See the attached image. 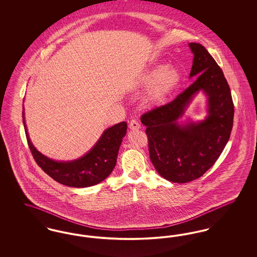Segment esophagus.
Instances as JSON below:
<instances>
[{"mask_svg": "<svg viewBox=\"0 0 257 257\" xmlns=\"http://www.w3.org/2000/svg\"><path fill=\"white\" fill-rule=\"evenodd\" d=\"M129 128L131 129V130H139L140 128H141V124L138 122L137 120H135V119H132L130 123H129Z\"/></svg>", "mask_w": 257, "mask_h": 257, "instance_id": "esophagus-1", "label": "esophagus"}]
</instances>
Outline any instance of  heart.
Returning a JSON list of instances; mask_svg holds the SVG:
<instances>
[{"instance_id": "obj_1", "label": "heart", "mask_w": 257, "mask_h": 257, "mask_svg": "<svg viewBox=\"0 0 257 257\" xmlns=\"http://www.w3.org/2000/svg\"><path fill=\"white\" fill-rule=\"evenodd\" d=\"M180 81L181 74L176 68L168 67L167 64L160 63L143 74L137 85L144 89L151 88L148 101L153 105H160L179 85Z\"/></svg>"}]
</instances>
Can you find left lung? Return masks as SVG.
Returning a JSON list of instances; mask_svg holds the SVG:
<instances>
[{
  "instance_id": "8db88e82",
  "label": "left lung",
  "mask_w": 257,
  "mask_h": 257,
  "mask_svg": "<svg viewBox=\"0 0 257 257\" xmlns=\"http://www.w3.org/2000/svg\"><path fill=\"white\" fill-rule=\"evenodd\" d=\"M189 46L195 55L190 77H196V81L171 102L141 117L147 126L149 157L154 168L174 183H188L202 176L219 159L233 127L232 96L222 70L204 46ZM200 89L208 95V117L196 124L180 126L177 119Z\"/></svg>"
}]
</instances>
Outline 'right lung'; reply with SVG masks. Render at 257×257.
I'll return each mask as SVG.
<instances>
[{
  "instance_id": "obj_1",
  "label": "right lung",
  "mask_w": 257,
  "mask_h": 257,
  "mask_svg": "<svg viewBox=\"0 0 257 257\" xmlns=\"http://www.w3.org/2000/svg\"><path fill=\"white\" fill-rule=\"evenodd\" d=\"M23 123L28 146L37 165L57 182L75 188L96 185L110 175L127 130L125 121L117 123L103 133L97 144L84 157L72 162H56L42 155L31 143L25 124L24 111Z\"/></svg>"
}]
</instances>
